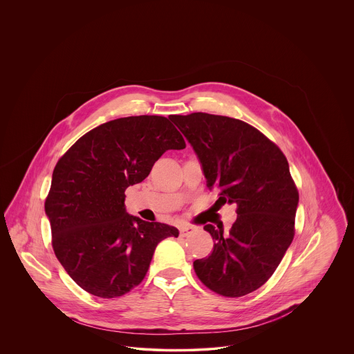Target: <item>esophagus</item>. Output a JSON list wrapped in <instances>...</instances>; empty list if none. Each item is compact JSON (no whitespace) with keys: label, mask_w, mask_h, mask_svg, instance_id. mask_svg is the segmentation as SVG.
Masks as SVG:
<instances>
[{"label":"esophagus","mask_w":354,"mask_h":354,"mask_svg":"<svg viewBox=\"0 0 354 354\" xmlns=\"http://www.w3.org/2000/svg\"><path fill=\"white\" fill-rule=\"evenodd\" d=\"M194 232V228L192 225H182L180 227V236L186 237V236L192 235Z\"/></svg>","instance_id":"esophagus-1"}]
</instances>
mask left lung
I'll return each mask as SVG.
<instances>
[{"mask_svg":"<svg viewBox=\"0 0 354 354\" xmlns=\"http://www.w3.org/2000/svg\"><path fill=\"white\" fill-rule=\"evenodd\" d=\"M201 162L209 190L223 205L236 203L237 218L203 227L213 252L194 262L198 278L213 292L240 297L274 273L295 236L299 193L288 160L259 130L239 119L193 113L171 115Z\"/></svg>","mask_w":354,"mask_h":354,"instance_id":"left-lung-1","label":"left lung"}]
</instances>
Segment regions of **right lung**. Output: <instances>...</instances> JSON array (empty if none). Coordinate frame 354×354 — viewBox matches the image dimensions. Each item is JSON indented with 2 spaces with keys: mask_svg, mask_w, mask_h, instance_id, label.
Returning <instances> with one entry per match:
<instances>
[{
  "mask_svg": "<svg viewBox=\"0 0 354 354\" xmlns=\"http://www.w3.org/2000/svg\"><path fill=\"white\" fill-rule=\"evenodd\" d=\"M186 142L169 119L140 115L106 122L58 160L46 198L55 257L88 293L113 299L147 274L158 243L175 227L130 216L124 190L142 182L169 149Z\"/></svg>",
  "mask_w": 354,
  "mask_h": 354,
  "instance_id": "1",
  "label": "right lung"
}]
</instances>
